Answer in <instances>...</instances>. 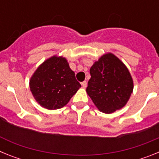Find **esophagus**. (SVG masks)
Wrapping results in <instances>:
<instances>
[{"instance_id": "1", "label": "esophagus", "mask_w": 159, "mask_h": 159, "mask_svg": "<svg viewBox=\"0 0 159 159\" xmlns=\"http://www.w3.org/2000/svg\"><path fill=\"white\" fill-rule=\"evenodd\" d=\"M87 84H87V81H84V82L81 83V85H82L83 88H86Z\"/></svg>"}]
</instances>
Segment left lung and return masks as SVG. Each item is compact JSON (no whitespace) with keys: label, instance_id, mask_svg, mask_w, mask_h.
Wrapping results in <instances>:
<instances>
[{"label":"left lung","instance_id":"left-lung-1","mask_svg":"<svg viewBox=\"0 0 159 159\" xmlns=\"http://www.w3.org/2000/svg\"><path fill=\"white\" fill-rule=\"evenodd\" d=\"M87 93L100 111L111 114L123 108L134 84L124 64L112 53L102 55L90 68Z\"/></svg>","mask_w":159,"mask_h":159}]
</instances>
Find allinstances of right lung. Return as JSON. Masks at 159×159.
I'll return each mask as SVG.
<instances>
[{
    "label": "right lung",
    "mask_w": 159,
    "mask_h": 159,
    "mask_svg": "<svg viewBox=\"0 0 159 159\" xmlns=\"http://www.w3.org/2000/svg\"><path fill=\"white\" fill-rule=\"evenodd\" d=\"M29 87L40 106L56 110L65 106L81 85L67 60L53 56L37 67L29 80Z\"/></svg>",
    "instance_id": "add662e5"
}]
</instances>
